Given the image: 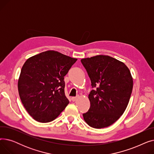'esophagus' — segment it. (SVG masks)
I'll list each match as a JSON object with an SVG mask.
<instances>
[{
  "label": "esophagus",
  "mask_w": 154,
  "mask_h": 154,
  "mask_svg": "<svg viewBox=\"0 0 154 154\" xmlns=\"http://www.w3.org/2000/svg\"><path fill=\"white\" fill-rule=\"evenodd\" d=\"M77 98H78V97H72L71 99L73 102H75L77 99Z\"/></svg>",
  "instance_id": "esophagus-1"
}]
</instances>
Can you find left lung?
Here are the masks:
<instances>
[{
	"instance_id": "1",
	"label": "left lung",
	"mask_w": 154,
	"mask_h": 154,
	"mask_svg": "<svg viewBox=\"0 0 154 154\" xmlns=\"http://www.w3.org/2000/svg\"><path fill=\"white\" fill-rule=\"evenodd\" d=\"M91 80V106L83 114L86 123L95 128L116 122L125 110L133 88L131 72L124 63L108 55L81 59Z\"/></svg>"
}]
</instances>
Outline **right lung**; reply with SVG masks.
<instances>
[{
    "label": "right lung",
    "mask_w": 154,
    "mask_h": 154,
    "mask_svg": "<svg viewBox=\"0 0 154 154\" xmlns=\"http://www.w3.org/2000/svg\"><path fill=\"white\" fill-rule=\"evenodd\" d=\"M77 60L48 51L24 63L18 80L19 94L24 107L37 122H51L69 104L63 79Z\"/></svg>",
    "instance_id": "1"
}]
</instances>
